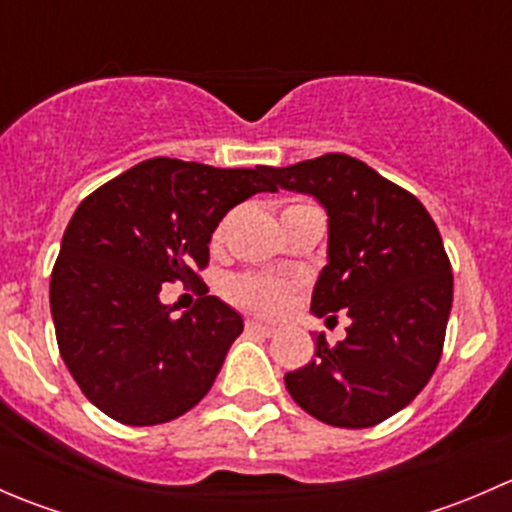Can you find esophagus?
I'll return each mask as SVG.
<instances>
[{
	"label": "esophagus",
	"mask_w": 512,
	"mask_h": 512,
	"mask_svg": "<svg viewBox=\"0 0 512 512\" xmlns=\"http://www.w3.org/2000/svg\"><path fill=\"white\" fill-rule=\"evenodd\" d=\"M245 329H247V332H250V334H260V337H275V334H277L275 327H270V324L255 322V319H247Z\"/></svg>",
	"instance_id": "1"
}]
</instances>
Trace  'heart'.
Wrapping results in <instances>:
<instances>
[{
	"instance_id": "b5f03b06",
	"label": "heart",
	"mask_w": 512,
	"mask_h": 512,
	"mask_svg": "<svg viewBox=\"0 0 512 512\" xmlns=\"http://www.w3.org/2000/svg\"><path fill=\"white\" fill-rule=\"evenodd\" d=\"M304 208H317V205L307 203V200H297V203H289L282 213H292V210ZM223 237L225 223H220L218 230L213 232L215 245H220ZM225 294L230 302L240 304V307L250 309V312L265 314V317H277V314L285 312V307L289 304L292 285L265 275H235L225 282Z\"/></svg>"
}]
</instances>
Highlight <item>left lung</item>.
<instances>
[{
    "mask_svg": "<svg viewBox=\"0 0 512 512\" xmlns=\"http://www.w3.org/2000/svg\"><path fill=\"white\" fill-rule=\"evenodd\" d=\"M267 175L327 210L329 262L312 312L352 317L344 342L319 334L314 359L285 374L289 396L329 426H376L409 406L441 361L453 302L441 232L416 195L344 153Z\"/></svg>",
    "mask_w": 512,
    "mask_h": 512,
    "instance_id": "obj_1",
    "label": "left lung"
}]
</instances>
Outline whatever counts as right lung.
<instances>
[{
    "label": "right lung",
    "mask_w": 512,
    "mask_h": 512,
    "mask_svg": "<svg viewBox=\"0 0 512 512\" xmlns=\"http://www.w3.org/2000/svg\"><path fill=\"white\" fill-rule=\"evenodd\" d=\"M275 190L267 165L213 168L151 158L81 200L61 240L49 299L61 359L86 399L126 426H156L210 391L242 317L200 280L227 210ZM165 281L201 282L173 320Z\"/></svg>",
    "instance_id": "right-lung-1"
}]
</instances>
